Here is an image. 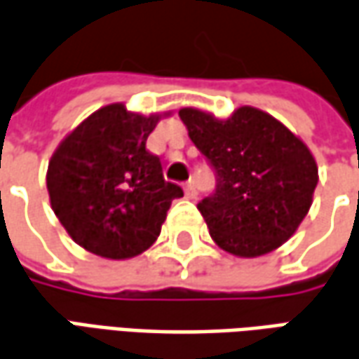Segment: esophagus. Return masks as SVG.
<instances>
[{
    "label": "esophagus",
    "instance_id": "1",
    "mask_svg": "<svg viewBox=\"0 0 359 359\" xmlns=\"http://www.w3.org/2000/svg\"><path fill=\"white\" fill-rule=\"evenodd\" d=\"M184 189H185V195H187L189 199H194L195 195H197V189H195V184L191 182V180H189V182L184 185Z\"/></svg>",
    "mask_w": 359,
    "mask_h": 359
}]
</instances>
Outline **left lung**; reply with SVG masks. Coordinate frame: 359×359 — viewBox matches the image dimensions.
<instances>
[{"mask_svg":"<svg viewBox=\"0 0 359 359\" xmlns=\"http://www.w3.org/2000/svg\"><path fill=\"white\" fill-rule=\"evenodd\" d=\"M180 118L217 175L215 191L197 203L212 241L234 256L256 258L291 238L318 182L303 140L254 107L236 109L226 121L185 107Z\"/></svg>","mask_w":359,"mask_h":359,"instance_id":"left-lung-1","label":"left lung"}]
</instances>
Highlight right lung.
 Here are the masks:
<instances>
[{
	"mask_svg": "<svg viewBox=\"0 0 359 359\" xmlns=\"http://www.w3.org/2000/svg\"><path fill=\"white\" fill-rule=\"evenodd\" d=\"M160 115L113 103L91 113L48 162L50 205L74 242L101 258H133L152 246L180 185L165 182L147 138Z\"/></svg>",
	"mask_w": 359,
	"mask_h": 359,
	"instance_id": "right-lung-1",
	"label": "right lung"
}]
</instances>
